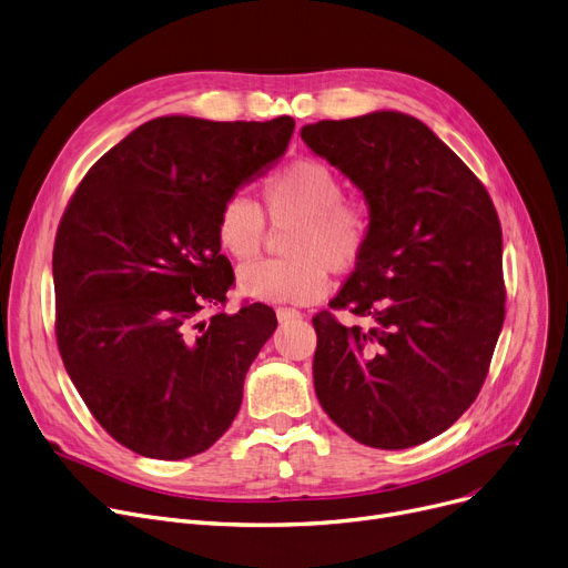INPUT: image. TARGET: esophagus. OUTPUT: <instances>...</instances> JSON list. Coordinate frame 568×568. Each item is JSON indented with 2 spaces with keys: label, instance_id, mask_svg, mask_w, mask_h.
Here are the masks:
<instances>
[{
  "label": "esophagus",
  "instance_id": "obj_1",
  "mask_svg": "<svg viewBox=\"0 0 568 568\" xmlns=\"http://www.w3.org/2000/svg\"><path fill=\"white\" fill-rule=\"evenodd\" d=\"M297 318H303V314H300L297 310H291V307H280L277 310V321L280 323H288V321H297Z\"/></svg>",
  "mask_w": 568,
  "mask_h": 568
}]
</instances>
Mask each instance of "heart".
Returning <instances> with one entry per match:
<instances>
[{"label":"heart","mask_w":568,"mask_h":568,"mask_svg":"<svg viewBox=\"0 0 568 568\" xmlns=\"http://www.w3.org/2000/svg\"><path fill=\"white\" fill-rule=\"evenodd\" d=\"M275 226L291 224L280 261H256L239 271V291L268 305H307L327 288V273H348L372 239L369 211L344 202V183L318 160H295L263 185ZM220 247L239 261L258 254L265 239L261 209L231 196L215 222Z\"/></svg>","instance_id":"obj_1"}]
</instances>
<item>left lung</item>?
<instances>
[{
  "label": "left lung",
  "mask_w": 568,
  "mask_h": 568,
  "mask_svg": "<svg viewBox=\"0 0 568 568\" xmlns=\"http://www.w3.org/2000/svg\"><path fill=\"white\" fill-rule=\"evenodd\" d=\"M300 138L362 192L372 217L369 247L329 303L372 325L316 314L318 404L362 445H422L470 408L505 323L495 206L436 132L404 112L307 123Z\"/></svg>",
  "instance_id": "obj_1"
}]
</instances>
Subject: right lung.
<instances>
[{"label":"right lung","instance_id":"obj_1","mask_svg":"<svg viewBox=\"0 0 568 568\" xmlns=\"http://www.w3.org/2000/svg\"><path fill=\"white\" fill-rule=\"evenodd\" d=\"M293 119L160 116L100 158L52 254L57 344L87 408L146 458L206 452L236 419L250 364L277 316L222 305L233 284L217 213L286 153Z\"/></svg>","mask_w":568,"mask_h":568}]
</instances>
